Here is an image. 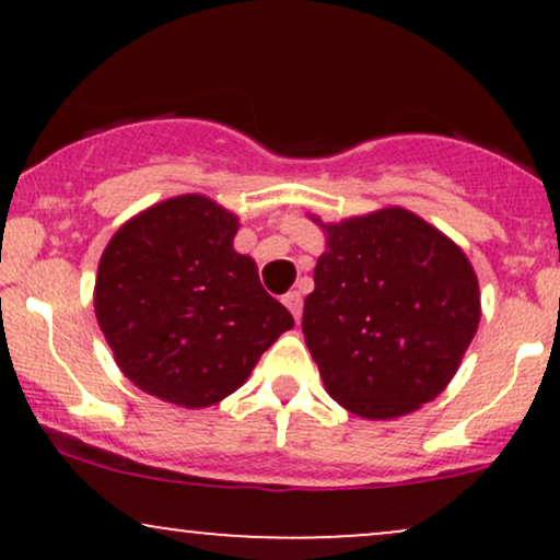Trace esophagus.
Listing matches in <instances>:
<instances>
[{"label": "esophagus", "instance_id": "34e87169", "mask_svg": "<svg viewBox=\"0 0 560 560\" xmlns=\"http://www.w3.org/2000/svg\"><path fill=\"white\" fill-rule=\"evenodd\" d=\"M284 305L289 307V313H292L294 320H300V316H302V294L298 292V289L284 294Z\"/></svg>", "mask_w": 560, "mask_h": 560}]
</instances>
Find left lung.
<instances>
[{
  "instance_id": "8db88e82",
  "label": "left lung",
  "mask_w": 560,
  "mask_h": 560,
  "mask_svg": "<svg viewBox=\"0 0 560 560\" xmlns=\"http://www.w3.org/2000/svg\"><path fill=\"white\" fill-rule=\"evenodd\" d=\"M324 231L302 334L326 392L363 419L434 400L479 326V284L464 249L402 208Z\"/></svg>"
}]
</instances>
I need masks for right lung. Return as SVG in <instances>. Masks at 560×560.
Wrapping results in <instances>:
<instances>
[{
	"instance_id": "add662e5",
	"label": "right lung",
	"mask_w": 560,
	"mask_h": 560,
	"mask_svg": "<svg viewBox=\"0 0 560 560\" xmlns=\"http://www.w3.org/2000/svg\"><path fill=\"white\" fill-rule=\"evenodd\" d=\"M236 215L202 195L124 223L96 271L94 311L115 363L139 389L208 408L247 382L294 318L234 249Z\"/></svg>"
}]
</instances>
